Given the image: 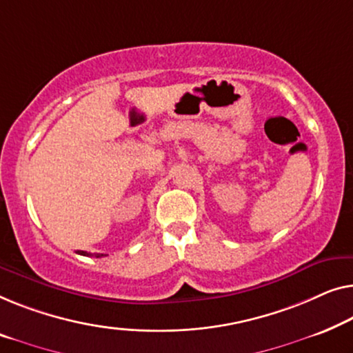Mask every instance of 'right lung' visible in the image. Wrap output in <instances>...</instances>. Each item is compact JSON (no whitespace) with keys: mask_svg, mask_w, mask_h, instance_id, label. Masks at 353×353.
<instances>
[{"mask_svg":"<svg viewBox=\"0 0 353 353\" xmlns=\"http://www.w3.org/2000/svg\"><path fill=\"white\" fill-rule=\"evenodd\" d=\"M78 254H83V256H94V258H101V256H106L103 253H89V252H83V250H78L76 252Z\"/></svg>","mask_w":353,"mask_h":353,"instance_id":"add662e5","label":"right lung"}]
</instances>
